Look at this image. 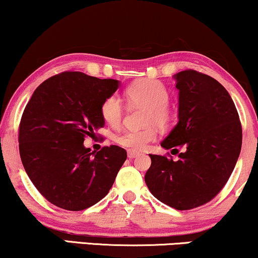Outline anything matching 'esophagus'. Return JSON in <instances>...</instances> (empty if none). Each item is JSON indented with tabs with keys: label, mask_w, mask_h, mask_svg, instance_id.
<instances>
[{
	"label": "esophagus",
	"mask_w": 258,
	"mask_h": 258,
	"mask_svg": "<svg viewBox=\"0 0 258 258\" xmlns=\"http://www.w3.org/2000/svg\"><path fill=\"white\" fill-rule=\"evenodd\" d=\"M139 155V153L138 152H135V151H128V158L129 159H134V158H136Z\"/></svg>",
	"instance_id": "esophagus-1"
}]
</instances>
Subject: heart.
<instances>
[{"label": "heart", "instance_id": "b5f03b06", "mask_svg": "<svg viewBox=\"0 0 258 258\" xmlns=\"http://www.w3.org/2000/svg\"><path fill=\"white\" fill-rule=\"evenodd\" d=\"M126 100L134 106L146 107L145 124L141 130H124L116 135V142L130 151H144L157 139V129H167L172 123V112L168 109L170 92L157 80L144 79L132 84L124 91ZM100 114L110 126H118L123 118V105L116 95H110L101 103Z\"/></svg>", "mask_w": 258, "mask_h": 258}]
</instances>
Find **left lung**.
<instances>
[{
    "label": "left lung",
    "mask_w": 258,
    "mask_h": 258,
    "mask_svg": "<svg viewBox=\"0 0 258 258\" xmlns=\"http://www.w3.org/2000/svg\"><path fill=\"white\" fill-rule=\"evenodd\" d=\"M178 123L161 142L178 160L149 154L145 182L159 201L189 211L212 201L227 183L239 157L241 124L231 95L212 76L186 69L174 75Z\"/></svg>",
    "instance_id": "left-lung-1"
}]
</instances>
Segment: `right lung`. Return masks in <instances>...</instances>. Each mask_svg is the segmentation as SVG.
Segmentation results:
<instances>
[{
	"label": "right lung",
	"mask_w": 258,
	"mask_h": 258,
	"mask_svg": "<svg viewBox=\"0 0 258 258\" xmlns=\"http://www.w3.org/2000/svg\"><path fill=\"white\" fill-rule=\"evenodd\" d=\"M118 88L113 79L63 72L33 92L19 124L25 171L52 205L78 212L107 195L126 159L125 149L105 146L91 153L86 138L104 125L100 106Z\"/></svg>",
	"instance_id": "add662e5"
}]
</instances>
